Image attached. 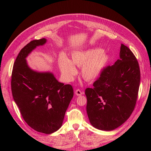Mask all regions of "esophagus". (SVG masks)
Listing matches in <instances>:
<instances>
[{
    "mask_svg": "<svg viewBox=\"0 0 151 151\" xmlns=\"http://www.w3.org/2000/svg\"><path fill=\"white\" fill-rule=\"evenodd\" d=\"M75 94L76 95L80 96V95H82V94H84V92L82 91L81 90H80V89H76V90H75Z\"/></svg>",
    "mask_w": 151,
    "mask_h": 151,
    "instance_id": "1",
    "label": "esophagus"
}]
</instances>
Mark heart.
I'll list each match as a JSON object with an SVG mask.
<instances>
[{
    "label": "heart",
    "instance_id": "b5f03b06",
    "mask_svg": "<svg viewBox=\"0 0 151 151\" xmlns=\"http://www.w3.org/2000/svg\"><path fill=\"white\" fill-rule=\"evenodd\" d=\"M71 57V61L65 56H62L60 58L61 73L66 81H72L77 74L75 65L82 67V76L85 80L93 81L100 75L109 60V56L103 53V50L100 48L75 51L72 53Z\"/></svg>",
    "mask_w": 151,
    "mask_h": 151
}]
</instances>
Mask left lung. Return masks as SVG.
<instances>
[{
  "label": "left lung",
  "mask_w": 151,
  "mask_h": 151,
  "mask_svg": "<svg viewBox=\"0 0 151 151\" xmlns=\"http://www.w3.org/2000/svg\"><path fill=\"white\" fill-rule=\"evenodd\" d=\"M119 57L113 65L103 69L93 88L85 91L89 121L99 130L110 131L121 126L136 104L140 84L138 62L123 44Z\"/></svg>",
  "instance_id": "1"
}]
</instances>
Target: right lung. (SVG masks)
Returning <instances> with one entry per match:
<instances>
[{
  "label": "right lung",
  "mask_w": 151,
  "mask_h": 151,
  "mask_svg": "<svg viewBox=\"0 0 151 151\" xmlns=\"http://www.w3.org/2000/svg\"><path fill=\"white\" fill-rule=\"evenodd\" d=\"M46 41H31L21 50L13 67L11 88L24 121L37 132L49 134L62 127L74 92L71 85L59 82L52 73H38L28 66L27 56Z\"/></svg>",
  "instance_id": "add662e5"
}]
</instances>
